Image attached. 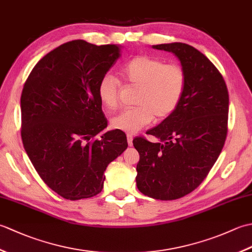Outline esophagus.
I'll return each instance as SVG.
<instances>
[{
	"label": "esophagus",
	"mask_w": 252,
	"mask_h": 252,
	"mask_svg": "<svg viewBox=\"0 0 252 252\" xmlns=\"http://www.w3.org/2000/svg\"><path fill=\"white\" fill-rule=\"evenodd\" d=\"M126 140H127V144H129V146L133 145V135L132 133H127L126 134Z\"/></svg>",
	"instance_id": "obj_1"
}]
</instances>
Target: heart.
Returning a JSON list of instances; mask_svg holds the SVG:
<instances>
[{
	"label": "heart",
	"mask_w": 252,
	"mask_h": 252,
	"mask_svg": "<svg viewBox=\"0 0 252 252\" xmlns=\"http://www.w3.org/2000/svg\"><path fill=\"white\" fill-rule=\"evenodd\" d=\"M120 72L127 83L140 90L135 97L137 105L112 118V127L134 133L155 116L164 119L178 108L186 88L185 70L178 63H165L159 58L141 55L127 62ZM120 87L119 79L110 73L105 74L98 83V97L110 110L119 106Z\"/></svg>",
	"instance_id": "obj_1"
}]
</instances>
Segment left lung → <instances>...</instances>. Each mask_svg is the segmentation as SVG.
Segmentation results:
<instances>
[{
	"instance_id": "1",
	"label": "left lung",
	"mask_w": 252,
	"mask_h": 252,
	"mask_svg": "<svg viewBox=\"0 0 252 252\" xmlns=\"http://www.w3.org/2000/svg\"><path fill=\"white\" fill-rule=\"evenodd\" d=\"M179 58L186 73V88L172 114L133 140L140 154L136 185L144 195L173 200L189 194L206 179L220 156L227 134L228 92L217 67L195 47L175 43L153 45Z\"/></svg>"
}]
</instances>
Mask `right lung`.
<instances>
[{
    "label": "right lung",
    "instance_id": "right-lung-1",
    "mask_svg": "<svg viewBox=\"0 0 252 252\" xmlns=\"http://www.w3.org/2000/svg\"><path fill=\"white\" fill-rule=\"evenodd\" d=\"M120 46L73 40L32 69L20 98L25 151L44 183L69 200L99 194L104 172L127 147L126 133L107 131L97 88Z\"/></svg>",
    "mask_w": 252,
    "mask_h": 252
}]
</instances>
